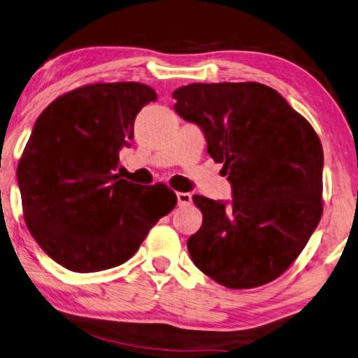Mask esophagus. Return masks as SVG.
<instances>
[{"label": "esophagus", "instance_id": "obj_1", "mask_svg": "<svg viewBox=\"0 0 358 358\" xmlns=\"http://www.w3.org/2000/svg\"><path fill=\"white\" fill-rule=\"evenodd\" d=\"M178 203H179V206H189L192 203V195L189 194V192H179Z\"/></svg>", "mask_w": 358, "mask_h": 358}]
</instances>
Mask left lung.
Here are the masks:
<instances>
[{
  "mask_svg": "<svg viewBox=\"0 0 358 358\" xmlns=\"http://www.w3.org/2000/svg\"><path fill=\"white\" fill-rule=\"evenodd\" d=\"M174 110L205 133L222 163L232 203L194 195L201 227L190 257L222 287L250 289L278 278L301 255L323 213V148L312 124L266 85L192 83Z\"/></svg>",
  "mask_w": 358,
  "mask_h": 358,
  "instance_id": "obj_1",
  "label": "left lung"
}]
</instances>
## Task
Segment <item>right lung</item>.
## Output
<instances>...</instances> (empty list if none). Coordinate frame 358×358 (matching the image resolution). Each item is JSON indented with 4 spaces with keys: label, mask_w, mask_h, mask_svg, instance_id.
Returning <instances> with one entry per match:
<instances>
[{
    "label": "right lung",
    "mask_w": 358,
    "mask_h": 358,
    "mask_svg": "<svg viewBox=\"0 0 358 358\" xmlns=\"http://www.w3.org/2000/svg\"><path fill=\"white\" fill-rule=\"evenodd\" d=\"M155 101L157 92L136 81L85 85L52 101L33 126L17 166L24 219L41 250L69 271L128 261L178 203L164 184L117 174L137 113Z\"/></svg>",
    "instance_id": "1"
}]
</instances>
